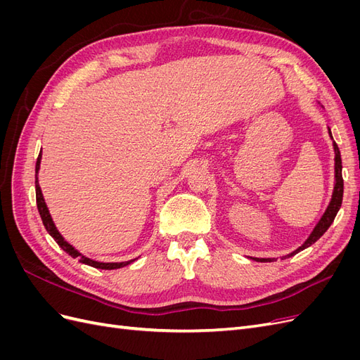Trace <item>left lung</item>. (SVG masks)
Returning a JSON list of instances; mask_svg holds the SVG:
<instances>
[{"instance_id": "1", "label": "left lung", "mask_w": 360, "mask_h": 360, "mask_svg": "<svg viewBox=\"0 0 360 360\" xmlns=\"http://www.w3.org/2000/svg\"><path fill=\"white\" fill-rule=\"evenodd\" d=\"M329 135L332 138V132L329 129ZM333 139V138H332ZM333 148H335V188H333V195H332V200L330 204L328 207V210L324 212V214L321 216L320 222L315 225L314 231L311 233V236L308 237V240L304 242L299 249L294 250V252L285 255L284 258H290L292 255H296L300 250L309 248L311 245H314L315 242L319 240V238L329 230V226L332 225V222L335 221L336 213L340 212L341 209V204H342V195H344V180H342V160H341V153H340V148H338L336 143H333ZM257 261H261V263H267V261H271V258H254Z\"/></svg>"}]
</instances>
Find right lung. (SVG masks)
<instances>
[{"label": "right lung", "instance_id": "right-lung-1", "mask_svg": "<svg viewBox=\"0 0 360 360\" xmlns=\"http://www.w3.org/2000/svg\"><path fill=\"white\" fill-rule=\"evenodd\" d=\"M40 159H41V153L39 155L37 158V162H36V201H37V209H39V213H40V217L43 221V225H45L46 231L53 237V240H56L58 243V246L66 250V252L73 257V258H79L81 263L84 264H89L91 267H96V269H103V270H112V269H120V267H124L127 264L132 263L134 259L130 261H124V263H99V261H93L90 258L84 257L82 254H79L78 250H76L72 245H69L66 240H64L63 236L58 233V230L56 228V224H53L52 217L49 214V210L46 207V202L45 200H43V195H41V191H40V186H39V180H37V172H39V168H40Z\"/></svg>", "mask_w": 360, "mask_h": 360}]
</instances>
